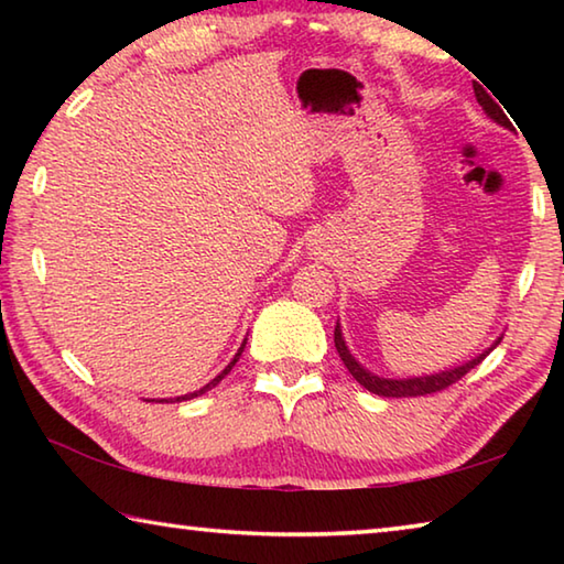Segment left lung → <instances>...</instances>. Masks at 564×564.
<instances>
[{
	"instance_id": "obj_1",
	"label": "left lung",
	"mask_w": 564,
	"mask_h": 564,
	"mask_svg": "<svg viewBox=\"0 0 564 564\" xmlns=\"http://www.w3.org/2000/svg\"><path fill=\"white\" fill-rule=\"evenodd\" d=\"M475 99L477 104H480L482 111L488 113V117L500 123V127L505 129H512V123L508 119V113H505L500 109V104H495V99L490 97L488 91H485L480 84H475ZM333 340H336V350L340 360L346 362L348 373L358 380V383L370 390V393L376 395H383V398H415V395H427V393H437V390H443L447 386H453L455 380H460L467 370H473L475 366H480V362L485 360V356H490V350H495L500 346L502 336L492 343V346L488 350H482L480 356L470 358L467 362H463V366H455V368H447V370H441V373H431V376H413V378H383V376H376L370 373V370L366 366H360V362L356 360V356L348 350L346 346V338H343V330H340V323H336V333H333Z\"/></svg>"
}]
</instances>
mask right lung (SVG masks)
I'll use <instances>...</instances> for the list:
<instances>
[{"label": "right lung", "mask_w": 564, "mask_h": 564, "mask_svg": "<svg viewBox=\"0 0 564 564\" xmlns=\"http://www.w3.org/2000/svg\"><path fill=\"white\" fill-rule=\"evenodd\" d=\"M246 340L248 338H243V343H241V348H238V352H236V356H234V360L231 362H228V366L221 370V373H218L214 380H212V383H206L204 388H198V390H194V393H186V395H176V398H161V400H156V403H181V400H191V398H198V395H204L206 393V390H212L214 386H218V383H221V380L228 376V373H231V368L236 366V360L238 358H241V352H243V348H246ZM149 403H154V400H149Z\"/></svg>", "instance_id": "obj_1"}]
</instances>
